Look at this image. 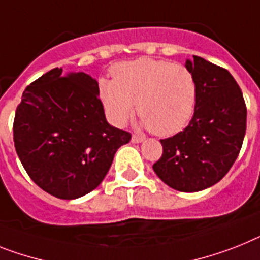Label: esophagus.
Segmentation results:
<instances>
[{"instance_id":"esophagus-1","label":"esophagus","mask_w":260,"mask_h":260,"mask_svg":"<svg viewBox=\"0 0 260 260\" xmlns=\"http://www.w3.org/2000/svg\"><path fill=\"white\" fill-rule=\"evenodd\" d=\"M143 141H144V137L139 136V135H134V136H132V143L139 144V143H143Z\"/></svg>"}]
</instances>
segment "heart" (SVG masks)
Instances as JSON below:
<instances>
[{
	"instance_id": "1",
	"label": "heart",
	"mask_w": 260,
	"mask_h": 260,
	"mask_svg": "<svg viewBox=\"0 0 260 260\" xmlns=\"http://www.w3.org/2000/svg\"><path fill=\"white\" fill-rule=\"evenodd\" d=\"M113 80H99V96L113 124L124 125L136 112L157 136H171L190 121L197 84L181 63L153 58L120 62L111 69Z\"/></svg>"
}]
</instances>
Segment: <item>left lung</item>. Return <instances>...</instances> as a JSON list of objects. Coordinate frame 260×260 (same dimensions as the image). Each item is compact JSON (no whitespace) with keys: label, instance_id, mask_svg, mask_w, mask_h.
<instances>
[{"label":"left lung","instance_id":"1","mask_svg":"<svg viewBox=\"0 0 260 260\" xmlns=\"http://www.w3.org/2000/svg\"><path fill=\"white\" fill-rule=\"evenodd\" d=\"M185 66L197 84V102L189 125L164 139L162 156L153 164L162 182L193 193L226 176L241 152L246 134L245 99L228 70L193 55Z\"/></svg>","mask_w":260,"mask_h":260}]
</instances>
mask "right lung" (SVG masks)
<instances>
[{"label": "right lung", "mask_w": 260, "mask_h": 260, "mask_svg": "<svg viewBox=\"0 0 260 260\" xmlns=\"http://www.w3.org/2000/svg\"><path fill=\"white\" fill-rule=\"evenodd\" d=\"M96 79L52 69L26 87L13 124L14 147L41 189L60 200L92 191L131 134L108 124Z\"/></svg>", "instance_id": "1"}]
</instances>
